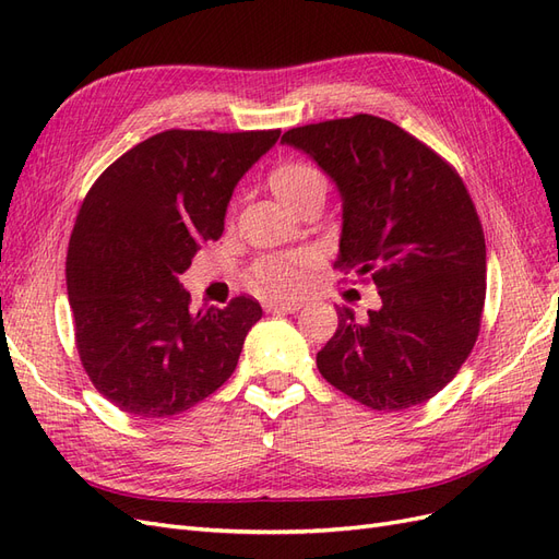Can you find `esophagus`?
Listing matches in <instances>:
<instances>
[{
  "label": "esophagus",
  "instance_id": "34e87169",
  "mask_svg": "<svg viewBox=\"0 0 559 559\" xmlns=\"http://www.w3.org/2000/svg\"><path fill=\"white\" fill-rule=\"evenodd\" d=\"M302 306L300 302H284V300H270L265 310L267 312H282V314H292V312H298Z\"/></svg>",
  "mask_w": 559,
  "mask_h": 559
}]
</instances>
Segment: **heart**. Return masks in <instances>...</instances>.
Here are the masks:
<instances>
[{
	"label": "heart",
	"instance_id": "obj_1",
	"mask_svg": "<svg viewBox=\"0 0 559 559\" xmlns=\"http://www.w3.org/2000/svg\"><path fill=\"white\" fill-rule=\"evenodd\" d=\"M270 189L286 207L298 212L306 202L324 198L329 181L317 165L308 160H289L275 167L273 175H270ZM306 267V253H277V257H265L259 263H253L249 277L251 284L265 294L292 296L302 286Z\"/></svg>",
	"mask_w": 559,
	"mask_h": 559
}]
</instances>
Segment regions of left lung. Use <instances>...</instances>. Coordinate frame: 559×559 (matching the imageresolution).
<instances>
[{
	"instance_id": "1",
	"label": "left lung",
	"mask_w": 559,
	"mask_h": 559,
	"mask_svg": "<svg viewBox=\"0 0 559 559\" xmlns=\"http://www.w3.org/2000/svg\"><path fill=\"white\" fill-rule=\"evenodd\" d=\"M282 142L335 183V265L370 275L382 298L364 321L337 308L319 373L373 411L429 401L466 361L485 306V235L466 186L427 144L370 114L294 128Z\"/></svg>"
}]
</instances>
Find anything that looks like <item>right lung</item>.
<instances>
[{
    "instance_id": "add662e5",
    "label": "right lung",
    "mask_w": 559,
    "mask_h": 559,
    "mask_svg": "<svg viewBox=\"0 0 559 559\" xmlns=\"http://www.w3.org/2000/svg\"><path fill=\"white\" fill-rule=\"evenodd\" d=\"M280 130H165L93 183L67 249L76 349L95 389L134 417H170L238 366L257 300L191 312L179 275L218 240L235 186Z\"/></svg>"
}]
</instances>
